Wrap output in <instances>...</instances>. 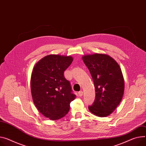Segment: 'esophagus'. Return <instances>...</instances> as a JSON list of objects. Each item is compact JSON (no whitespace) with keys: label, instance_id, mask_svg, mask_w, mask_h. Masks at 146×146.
Returning a JSON list of instances; mask_svg holds the SVG:
<instances>
[{"label":"esophagus","instance_id":"34e87169","mask_svg":"<svg viewBox=\"0 0 146 146\" xmlns=\"http://www.w3.org/2000/svg\"><path fill=\"white\" fill-rule=\"evenodd\" d=\"M78 95H79L80 96H82L83 95V92L82 91H80L79 92H78Z\"/></svg>","mask_w":146,"mask_h":146}]
</instances>
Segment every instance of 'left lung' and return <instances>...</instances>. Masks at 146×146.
<instances>
[{
    "label": "left lung",
    "mask_w": 146,
    "mask_h": 146,
    "mask_svg": "<svg viewBox=\"0 0 146 146\" xmlns=\"http://www.w3.org/2000/svg\"><path fill=\"white\" fill-rule=\"evenodd\" d=\"M82 60L90 72L95 88V99L88 109L99 117H106L120 104L125 90L120 67L109 55H85Z\"/></svg>",
    "instance_id": "obj_1"
}]
</instances>
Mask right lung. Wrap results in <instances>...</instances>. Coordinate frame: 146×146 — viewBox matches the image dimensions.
<instances>
[{
    "label": "right lung",
    "instance_id": "add662e5",
    "mask_svg": "<svg viewBox=\"0 0 146 146\" xmlns=\"http://www.w3.org/2000/svg\"><path fill=\"white\" fill-rule=\"evenodd\" d=\"M73 61L71 56L51 54L38 61L31 76V92L36 107L51 120L64 117L76 95L64 75Z\"/></svg>",
    "mask_w": 146,
    "mask_h": 146
}]
</instances>
